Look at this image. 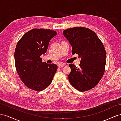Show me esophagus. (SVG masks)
Returning <instances> with one entry per match:
<instances>
[{"mask_svg": "<svg viewBox=\"0 0 121 121\" xmlns=\"http://www.w3.org/2000/svg\"><path fill=\"white\" fill-rule=\"evenodd\" d=\"M65 65V64H58V65H57V66H58V68H61V67H63Z\"/></svg>", "mask_w": 121, "mask_h": 121, "instance_id": "esophagus-1", "label": "esophagus"}]
</instances>
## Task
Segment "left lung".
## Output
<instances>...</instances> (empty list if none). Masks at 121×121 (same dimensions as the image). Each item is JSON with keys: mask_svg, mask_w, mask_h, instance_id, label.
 <instances>
[{"mask_svg": "<svg viewBox=\"0 0 121 121\" xmlns=\"http://www.w3.org/2000/svg\"><path fill=\"white\" fill-rule=\"evenodd\" d=\"M72 46V54L81 57L80 68L69 64L71 71L68 78L71 85L81 92L95 87L103 76L106 63V52L103 43L90 29L78 27L63 31Z\"/></svg>", "mask_w": 121, "mask_h": 121, "instance_id": "obj_1", "label": "left lung"}]
</instances>
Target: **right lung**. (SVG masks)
Masks as SVG:
<instances>
[{"mask_svg":"<svg viewBox=\"0 0 121 121\" xmlns=\"http://www.w3.org/2000/svg\"><path fill=\"white\" fill-rule=\"evenodd\" d=\"M57 34L50 29H34L17 42L14 52L16 70L29 88L41 91L52 83L57 66L43 63L40 56L46 52L50 40Z\"/></svg>","mask_w":121,"mask_h":121,"instance_id":"right-lung-1","label":"right lung"}]
</instances>
